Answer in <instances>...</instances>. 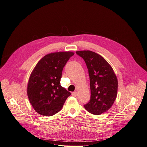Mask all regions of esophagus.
I'll use <instances>...</instances> for the list:
<instances>
[{"instance_id":"34e87169","label":"esophagus","mask_w":147,"mask_h":147,"mask_svg":"<svg viewBox=\"0 0 147 147\" xmlns=\"http://www.w3.org/2000/svg\"><path fill=\"white\" fill-rule=\"evenodd\" d=\"M72 96H74V97H76V96H77V91H74V92H73L72 93Z\"/></svg>"}]
</instances>
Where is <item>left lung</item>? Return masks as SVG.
Wrapping results in <instances>:
<instances>
[{"instance_id":"obj_1","label":"left lung","mask_w":147,"mask_h":147,"mask_svg":"<svg viewBox=\"0 0 147 147\" xmlns=\"http://www.w3.org/2000/svg\"><path fill=\"white\" fill-rule=\"evenodd\" d=\"M76 53L85 62L90 76L91 99L84 107L92 114L100 115L110 109L117 98V76L112 67L100 55L89 50Z\"/></svg>"}]
</instances>
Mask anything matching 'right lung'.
I'll return each instance as SVG.
<instances>
[{
  "label": "right lung",
  "mask_w": 147,
  "mask_h": 147,
  "mask_svg": "<svg viewBox=\"0 0 147 147\" xmlns=\"http://www.w3.org/2000/svg\"><path fill=\"white\" fill-rule=\"evenodd\" d=\"M73 52L63 51L47 55L40 60L28 84L30 103L36 112L43 116L59 112L71 93L60 84L64 67Z\"/></svg>",
  "instance_id": "1"
}]
</instances>
